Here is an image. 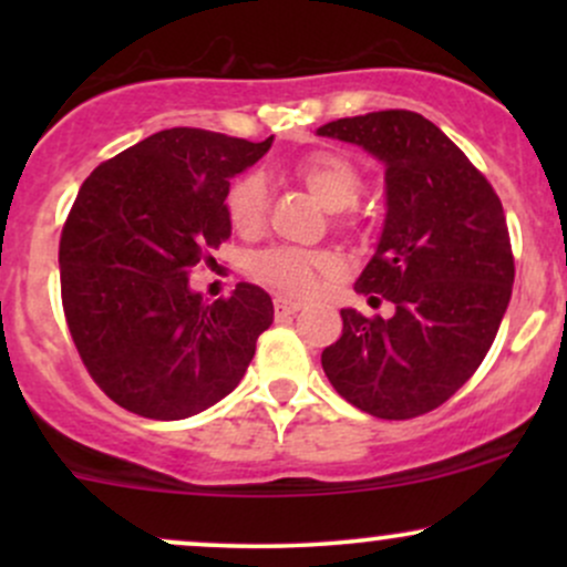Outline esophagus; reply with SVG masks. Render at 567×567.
<instances>
[{
	"label": "esophagus",
	"mask_w": 567,
	"mask_h": 567,
	"mask_svg": "<svg viewBox=\"0 0 567 567\" xmlns=\"http://www.w3.org/2000/svg\"><path fill=\"white\" fill-rule=\"evenodd\" d=\"M303 303L301 301H292V298H277L275 301V311L279 317H288V315H296V311H301Z\"/></svg>",
	"instance_id": "34e87169"
}]
</instances>
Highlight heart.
<instances>
[{
  "instance_id": "obj_1",
  "label": "heart",
  "mask_w": 567,
  "mask_h": 567,
  "mask_svg": "<svg viewBox=\"0 0 567 567\" xmlns=\"http://www.w3.org/2000/svg\"><path fill=\"white\" fill-rule=\"evenodd\" d=\"M301 184L322 202L328 210H347L362 192V175L347 157L333 152H311L292 165ZM269 188L261 173H247L231 186L226 197L231 226L239 234H256L266 220ZM252 275L288 296H306L315 288L320 271L333 269V258L324 252L298 250V247H269L250 264Z\"/></svg>"
}]
</instances>
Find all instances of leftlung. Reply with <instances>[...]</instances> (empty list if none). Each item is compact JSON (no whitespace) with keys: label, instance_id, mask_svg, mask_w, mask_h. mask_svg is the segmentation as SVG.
Segmentation results:
<instances>
[{"label":"left lung","instance_id":"8db88e82","mask_svg":"<svg viewBox=\"0 0 567 567\" xmlns=\"http://www.w3.org/2000/svg\"><path fill=\"white\" fill-rule=\"evenodd\" d=\"M317 135L383 165L386 216L354 290L394 303L389 320L341 309L343 333L322 351V370L375 419H415L472 379L498 333L514 285L504 207L466 154L415 112L347 116Z\"/></svg>","mask_w":567,"mask_h":567}]
</instances>
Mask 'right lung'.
Instances as JSON below:
<instances>
[{"instance_id": "right-lung-1", "label": "right lung", "mask_w": 567, "mask_h": 567, "mask_svg": "<svg viewBox=\"0 0 567 567\" xmlns=\"http://www.w3.org/2000/svg\"><path fill=\"white\" fill-rule=\"evenodd\" d=\"M271 141L148 135L87 175L61 234V296L84 368L116 405L181 421L243 381L275 303L258 285L205 301L188 271L231 237L229 181Z\"/></svg>"}]
</instances>
